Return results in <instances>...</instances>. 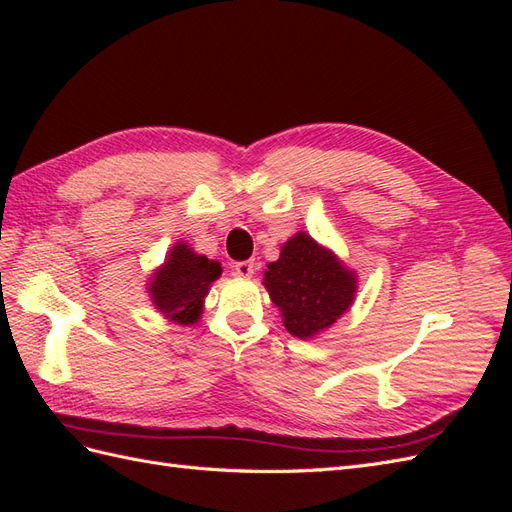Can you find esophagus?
I'll use <instances>...</instances> for the list:
<instances>
[{
	"mask_svg": "<svg viewBox=\"0 0 512 512\" xmlns=\"http://www.w3.org/2000/svg\"><path fill=\"white\" fill-rule=\"evenodd\" d=\"M232 269H235V275H239V277H252L254 275V262L252 260H241V262H235Z\"/></svg>",
	"mask_w": 512,
	"mask_h": 512,
	"instance_id": "obj_1",
	"label": "esophagus"
}]
</instances>
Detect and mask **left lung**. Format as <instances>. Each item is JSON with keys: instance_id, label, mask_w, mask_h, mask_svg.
Here are the masks:
<instances>
[{"instance_id": "left-lung-1", "label": "left lung", "mask_w": 512, "mask_h": 512, "mask_svg": "<svg viewBox=\"0 0 512 512\" xmlns=\"http://www.w3.org/2000/svg\"><path fill=\"white\" fill-rule=\"evenodd\" d=\"M262 284L280 307L286 331L312 339L348 312L356 294V273L327 247L297 232L282 245L280 258L269 262Z\"/></svg>"}]
</instances>
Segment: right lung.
<instances>
[{
    "instance_id": "add662e5",
    "label": "right lung",
    "mask_w": 512,
    "mask_h": 512,
    "mask_svg": "<svg viewBox=\"0 0 512 512\" xmlns=\"http://www.w3.org/2000/svg\"><path fill=\"white\" fill-rule=\"evenodd\" d=\"M222 275L218 260L196 254L188 243H175L164 265L149 277V297L158 312L175 324H194L203 314L211 284Z\"/></svg>"
}]
</instances>
